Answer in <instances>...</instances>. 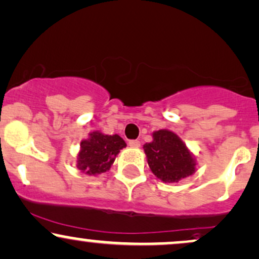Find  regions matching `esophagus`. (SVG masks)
I'll return each mask as SVG.
<instances>
[{
  "label": "esophagus",
  "instance_id": "34e87169",
  "mask_svg": "<svg viewBox=\"0 0 259 259\" xmlns=\"http://www.w3.org/2000/svg\"><path fill=\"white\" fill-rule=\"evenodd\" d=\"M129 146L133 148H139L140 146H141V143H140L139 140H130Z\"/></svg>",
  "mask_w": 259,
  "mask_h": 259
}]
</instances>
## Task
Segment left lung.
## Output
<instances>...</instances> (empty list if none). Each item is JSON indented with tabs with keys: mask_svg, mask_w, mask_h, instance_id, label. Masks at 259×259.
Instances as JSON below:
<instances>
[{
	"mask_svg": "<svg viewBox=\"0 0 259 259\" xmlns=\"http://www.w3.org/2000/svg\"><path fill=\"white\" fill-rule=\"evenodd\" d=\"M152 172L164 182H179L195 171V161L176 134L159 130L143 146Z\"/></svg>",
	"mask_w": 259,
	"mask_h": 259,
	"instance_id": "1",
	"label": "left lung"
}]
</instances>
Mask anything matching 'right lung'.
I'll use <instances>...</instances> for the list:
<instances>
[{"instance_id":"add662e5","label":"right lung","mask_w":259,"mask_h":259,"mask_svg":"<svg viewBox=\"0 0 259 259\" xmlns=\"http://www.w3.org/2000/svg\"><path fill=\"white\" fill-rule=\"evenodd\" d=\"M124 140L118 135H104L101 133H92L90 138L80 143L78 154L79 170L88 175H98L111 167L117 154L125 147Z\"/></svg>"}]
</instances>
